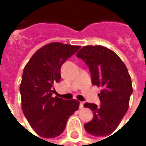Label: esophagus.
Instances as JSON below:
<instances>
[{
	"label": "esophagus",
	"instance_id": "esophagus-1",
	"mask_svg": "<svg viewBox=\"0 0 146 146\" xmlns=\"http://www.w3.org/2000/svg\"><path fill=\"white\" fill-rule=\"evenodd\" d=\"M84 102H80V109H82L84 107Z\"/></svg>",
	"mask_w": 146,
	"mask_h": 146
}]
</instances>
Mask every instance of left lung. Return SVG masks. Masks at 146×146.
I'll return each mask as SVG.
<instances>
[{
  "instance_id": "left-lung-1",
  "label": "left lung",
  "mask_w": 146,
  "mask_h": 146,
  "mask_svg": "<svg viewBox=\"0 0 146 146\" xmlns=\"http://www.w3.org/2000/svg\"><path fill=\"white\" fill-rule=\"evenodd\" d=\"M76 57L88 66L92 84L102 88L98 95L102 103L99 107L88 102L84 104L94 114L93 119L84 123V128L93 136L110 135L128 110L133 88L127 69L114 51L101 45L84 46Z\"/></svg>"
}]
</instances>
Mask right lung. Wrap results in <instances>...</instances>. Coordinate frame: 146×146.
<instances>
[{
    "mask_svg": "<svg viewBox=\"0 0 146 146\" xmlns=\"http://www.w3.org/2000/svg\"><path fill=\"white\" fill-rule=\"evenodd\" d=\"M80 46L52 42L33 54L24 68L20 94L22 110L37 135L55 138L66 128L69 117L79 109L76 99L53 97L54 85L61 79V66Z\"/></svg>",
    "mask_w": 146,
    "mask_h": 146,
    "instance_id": "add662e5",
    "label": "right lung"
}]
</instances>
